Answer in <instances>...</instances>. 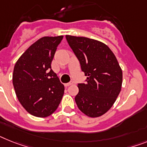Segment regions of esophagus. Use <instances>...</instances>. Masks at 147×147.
<instances>
[{"label": "esophagus", "mask_w": 147, "mask_h": 147, "mask_svg": "<svg viewBox=\"0 0 147 147\" xmlns=\"http://www.w3.org/2000/svg\"><path fill=\"white\" fill-rule=\"evenodd\" d=\"M72 82H69V83H66V84H65V87H69V86H70V85H71L72 84Z\"/></svg>", "instance_id": "34e87169"}]
</instances>
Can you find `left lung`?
Instances as JSON below:
<instances>
[{
    "label": "left lung",
    "mask_w": 147,
    "mask_h": 147,
    "mask_svg": "<svg viewBox=\"0 0 147 147\" xmlns=\"http://www.w3.org/2000/svg\"><path fill=\"white\" fill-rule=\"evenodd\" d=\"M68 44L79 60L86 83L78 84L75 97L79 110L98 117L111 108L121 90L123 71L112 51L105 44L87 37L66 36Z\"/></svg>",
    "instance_id": "8db88e82"
}]
</instances>
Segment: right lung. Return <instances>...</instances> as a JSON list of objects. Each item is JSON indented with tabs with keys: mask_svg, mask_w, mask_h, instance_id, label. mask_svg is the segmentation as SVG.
<instances>
[{
	"mask_svg": "<svg viewBox=\"0 0 147 147\" xmlns=\"http://www.w3.org/2000/svg\"><path fill=\"white\" fill-rule=\"evenodd\" d=\"M63 36H44L34 42L15 65L13 84L23 108L37 117L50 116L58 108L64 86L51 69Z\"/></svg>",
	"mask_w": 147,
	"mask_h": 147,
	"instance_id": "obj_1",
	"label": "right lung"
}]
</instances>
